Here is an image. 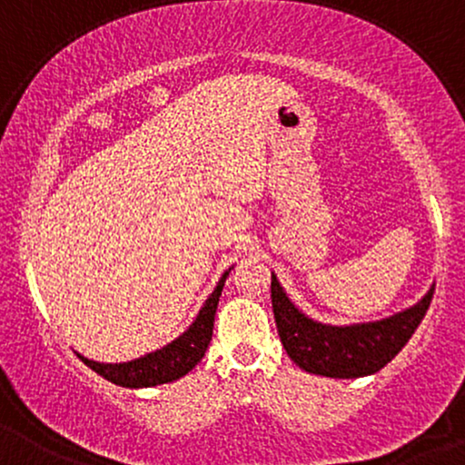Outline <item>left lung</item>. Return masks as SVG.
<instances>
[{"label": "left lung", "instance_id": "left-lung-1", "mask_svg": "<svg viewBox=\"0 0 465 465\" xmlns=\"http://www.w3.org/2000/svg\"><path fill=\"white\" fill-rule=\"evenodd\" d=\"M433 291L430 288L413 308L382 322L325 325L297 311L277 277L271 275V302L286 354L303 371L328 378H361L382 370L418 330L433 300Z\"/></svg>", "mask_w": 465, "mask_h": 465}]
</instances>
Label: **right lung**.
<instances>
[{"instance_id": "right-lung-1", "label": "right lung", "mask_w": 465, "mask_h": 465, "mask_svg": "<svg viewBox=\"0 0 465 465\" xmlns=\"http://www.w3.org/2000/svg\"><path fill=\"white\" fill-rule=\"evenodd\" d=\"M229 271L221 277L214 292L205 306L201 308L196 322L190 325L188 332H183L177 341H173L165 348L153 351V354L142 356V359L131 362H120V365H111V362H95L80 356V361L87 367H92L95 373L111 381L114 385L120 387H154L163 385V382H173L177 378L185 376L192 367L199 365V361L205 356L207 345L212 341V330H214V314L218 306V297H221L223 286H225Z\"/></svg>"}]
</instances>
